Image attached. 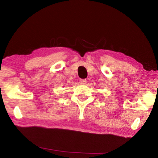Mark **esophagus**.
Masks as SVG:
<instances>
[{
	"label": "esophagus",
	"mask_w": 158,
	"mask_h": 158,
	"mask_svg": "<svg viewBox=\"0 0 158 158\" xmlns=\"http://www.w3.org/2000/svg\"><path fill=\"white\" fill-rule=\"evenodd\" d=\"M79 83L81 84H82V85L85 84V83H86V80H85V79H80L79 80Z\"/></svg>",
	"instance_id": "34e87169"
}]
</instances>
